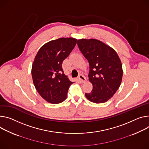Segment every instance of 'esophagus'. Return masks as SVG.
<instances>
[{
	"label": "esophagus",
	"instance_id": "esophagus-1",
	"mask_svg": "<svg viewBox=\"0 0 149 149\" xmlns=\"http://www.w3.org/2000/svg\"><path fill=\"white\" fill-rule=\"evenodd\" d=\"M78 80H79V81L80 83H84L86 82V78H85V77H84L83 75L80 74V75L78 76Z\"/></svg>",
	"mask_w": 149,
	"mask_h": 149
}]
</instances>
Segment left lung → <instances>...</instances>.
Wrapping results in <instances>:
<instances>
[{"instance_id":"left-lung-1","label":"left lung","mask_w":149,"mask_h":149,"mask_svg":"<svg viewBox=\"0 0 149 149\" xmlns=\"http://www.w3.org/2000/svg\"><path fill=\"white\" fill-rule=\"evenodd\" d=\"M77 45L90 65L88 76L93 90L85 94L86 97L93 103H104L114 95L121 83L120 60L115 50L98 40L80 39Z\"/></svg>"}]
</instances>
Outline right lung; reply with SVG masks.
Listing matches in <instances>:
<instances>
[{
  "label": "right lung",
  "mask_w": 149,
  "mask_h": 149,
  "mask_svg": "<svg viewBox=\"0 0 149 149\" xmlns=\"http://www.w3.org/2000/svg\"><path fill=\"white\" fill-rule=\"evenodd\" d=\"M74 38H59L40 48L33 63L31 74L34 86L45 100L50 103L63 102L73 83L63 73L62 62L77 44Z\"/></svg>",
  "instance_id": "right-lung-1"
}]
</instances>
